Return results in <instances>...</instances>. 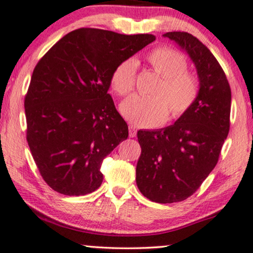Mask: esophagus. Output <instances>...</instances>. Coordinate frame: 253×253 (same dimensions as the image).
<instances>
[{"mask_svg":"<svg viewBox=\"0 0 253 253\" xmlns=\"http://www.w3.org/2000/svg\"><path fill=\"white\" fill-rule=\"evenodd\" d=\"M135 136H136L135 127L130 125V126H129V137H135Z\"/></svg>","mask_w":253,"mask_h":253,"instance_id":"34e87169","label":"esophagus"}]
</instances>
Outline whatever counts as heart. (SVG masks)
Instances as JSON below:
<instances>
[{"label": "heart", "mask_w": 253, "mask_h": 253, "mask_svg": "<svg viewBox=\"0 0 253 253\" xmlns=\"http://www.w3.org/2000/svg\"><path fill=\"white\" fill-rule=\"evenodd\" d=\"M147 62L161 79L153 89V97L130 95L120 105L121 114L139 127H153L164 123L168 113L177 119L193 106L198 95L197 77L187 71V60L176 50L158 47L147 55ZM136 62H121L111 76V86L117 94L126 95L135 85Z\"/></svg>", "instance_id": "obj_1"}]
</instances>
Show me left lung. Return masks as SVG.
Returning <instances> with one entry per match:
<instances>
[{"instance_id":"obj_1","label":"left lung","mask_w":253,"mask_h":253,"mask_svg":"<svg viewBox=\"0 0 253 253\" xmlns=\"http://www.w3.org/2000/svg\"><path fill=\"white\" fill-rule=\"evenodd\" d=\"M184 50L196 68L200 89L193 106L170 126L137 132L141 155L136 165V185L156 203L187 200L218 161L228 136L231 89L210 50L188 33L164 35Z\"/></svg>"}]
</instances>
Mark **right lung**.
Listing matches in <instances>:
<instances>
[{
	"mask_svg": "<svg viewBox=\"0 0 253 253\" xmlns=\"http://www.w3.org/2000/svg\"><path fill=\"white\" fill-rule=\"evenodd\" d=\"M155 41L82 28L57 42L34 69L24 99L27 140L42 177L68 196L101 185L103 160L128 136L107 93L124 60Z\"/></svg>",
	"mask_w": 253,
	"mask_h": 253,
	"instance_id": "right-lung-1",
	"label": "right lung"
}]
</instances>
